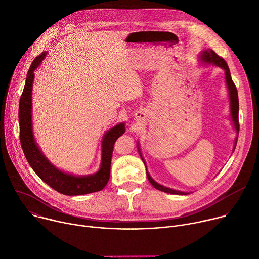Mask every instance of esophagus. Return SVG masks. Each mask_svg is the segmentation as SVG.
I'll return each mask as SVG.
<instances>
[{"label":"esophagus","instance_id":"34e87169","mask_svg":"<svg viewBox=\"0 0 259 259\" xmlns=\"http://www.w3.org/2000/svg\"><path fill=\"white\" fill-rule=\"evenodd\" d=\"M140 114H141V116H145V114H144L143 112H142V113H140Z\"/></svg>","mask_w":259,"mask_h":259}]
</instances>
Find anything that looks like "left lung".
Wrapping results in <instances>:
<instances>
[{
  "label": "left lung",
  "instance_id": "1",
  "mask_svg": "<svg viewBox=\"0 0 259 259\" xmlns=\"http://www.w3.org/2000/svg\"><path fill=\"white\" fill-rule=\"evenodd\" d=\"M199 61L203 64H212L215 66H218L220 68H223L225 70V77H226V85L228 88V92H229V97H230V110H231V120L233 123V126L236 130L237 136L235 138V143H234V149H233V153L236 149L237 145V141H238V134H239V130H240V125H239V98H238V90L232 80V76H231V71L230 68L226 62V60L224 58H221L220 56H218L212 49H208V50H204L199 54ZM137 149H138V153L140 155V158L142 160V162L144 163V166L146 168L145 162L142 158L140 149H139V143L137 142ZM146 176L149 181L151 182L152 186L159 190L162 191L164 193H168V194H173V195H189L190 193H186V192H180V191H176L167 187L162 186V184L158 183L157 181H155L152 176L150 175V173L147 172L146 169Z\"/></svg>",
  "mask_w": 259,
  "mask_h": 259
}]
</instances>
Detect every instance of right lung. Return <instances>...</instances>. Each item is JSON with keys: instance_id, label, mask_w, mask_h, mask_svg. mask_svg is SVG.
Wrapping results in <instances>:
<instances>
[{"instance_id": "right-lung-1", "label": "right lung", "mask_w": 259, "mask_h": 259, "mask_svg": "<svg viewBox=\"0 0 259 259\" xmlns=\"http://www.w3.org/2000/svg\"><path fill=\"white\" fill-rule=\"evenodd\" d=\"M46 55L47 52L45 51L32 61L27 71L25 85L19 101L18 119L22 151L35 174L56 192L66 196H80L99 192L106 186L109 179L114 144L125 133V123H119L104 133L101 141V162L97 172L89 175H73L55 167L43 154L34 140L32 132L31 95L34 70L41 65Z\"/></svg>"}]
</instances>
